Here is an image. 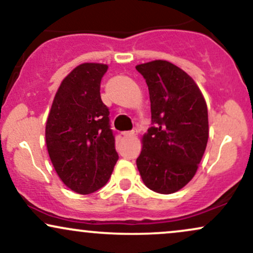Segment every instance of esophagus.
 I'll return each mask as SVG.
<instances>
[{"label":"esophagus","instance_id":"obj_1","mask_svg":"<svg viewBox=\"0 0 253 253\" xmlns=\"http://www.w3.org/2000/svg\"><path fill=\"white\" fill-rule=\"evenodd\" d=\"M136 134H138V129H133V130H130V132H125L124 133V135L125 136H135Z\"/></svg>","mask_w":253,"mask_h":253}]
</instances>
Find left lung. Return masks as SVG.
<instances>
[{"label":"left lung","instance_id":"obj_1","mask_svg":"<svg viewBox=\"0 0 253 253\" xmlns=\"http://www.w3.org/2000/svg\"><path fill=\"white\" fill-rule=\"evenodd\" d=\"M135 69L149 86L153 125L136 167L149 189L176 193L195 176L207 146V104L193 78L172 63L152 60Z\"/></svg>","mask_w":253,"mask_h":253}]
</instances>
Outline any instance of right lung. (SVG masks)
I'll use <instances>...</instances> for the list:
<instances>
[{
	"instance_id": "obj_1",
	"label": "right lung",
	"mask_w": 253,
	"mask_h": 253,
	"mask_svg": "<svg viewBox=\"0 0 253 253\" xmlns=\"http://www.w3.org/2000/svg\"><path fill=\"white\" fill-rule=\"evenodd\" d=\"M108 65L84 63L60 83L52 103L45 138L57 175L75 193L86 195L108 182L119 156L109 109L100 85Z\"/></svg>"
}]
</instances>
